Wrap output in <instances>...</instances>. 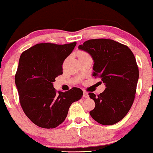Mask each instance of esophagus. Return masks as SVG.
Returning a JSON list of instances; mask_svg holds the SVG:
<instances>
[{
	"mask_svg": "<svg viewBox=\"0 0 153 153\" xmlns=\"http://www.w3.org/2000/svg\"><path fill=\"white\" fill-rule=\"evenodd\" d=\"M88 96H89V95H88V93L86 92V91H84V92H83V97H84V98H88Z\"/></svg>",
	"mask_w": 153,
	"mask_h": 153,
	"instance_id": "esophagus-1",
	"label": "esophagus"
}]
</instances>
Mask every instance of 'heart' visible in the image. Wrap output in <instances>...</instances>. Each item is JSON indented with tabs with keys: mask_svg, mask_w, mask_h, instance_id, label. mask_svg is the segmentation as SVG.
<instances>
[{
	"mask_svg": "<svg viewBox=\"0 0 153 153\" xmlns=\"http://www.w3.org/2000/svg\"><path fill=\"white\" fill-rule=\"evenodd\" d=\"M79 55V57H82V56H88V55L85 53V52H83V51H80L79 53H78Z\"/></svg>",
	"mask_w": 153,
	"mask_h": 153,
	"instance_id": "1",
	"label": "heart"
}]
</instances>
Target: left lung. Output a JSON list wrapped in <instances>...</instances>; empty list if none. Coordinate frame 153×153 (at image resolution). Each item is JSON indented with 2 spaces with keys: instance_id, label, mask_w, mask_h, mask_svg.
Returning <instances> with one entry per match:
<instances>
[{
  "instance_id": "8db88e82",
  "label": "left lung",
  "mask_w": 153,
  "mask_h": 153,
  "mask_svg": "<svg viewBox=\"0 0 153 153\" xmlns=\"http://www.w3.org/2000/svg\"><path fill=\"white\" fill-rule=\"evenodd\" d=\"M93 62V76L101 78L106 88L100 95L89 93L95 107L90 115L102 125L122 120L133 105L139 79L135 56L126 45L110 39H92L78 46Z\"/></svg>"
}]
</instances>
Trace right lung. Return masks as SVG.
Returning a JSON list of instances; mask_svg holds the SVG:
<instances>
[{"instance_id": "1", "label": "right lung", "mask_w": 153, "mask_h": 153, "mask_svg": "<svg viewBox=\"0 0 153 153\" xmlns=\"http://www.w3.org/2000/svg\"><path fill=\"white\" fill-rule=\"evenodd\" d=\"M76 42L40 43L21 54L15 76L20 103L27 117L38 126L54 128L65 120L70 106L82 97L80 88L57 91L55 79L62 74V64Z\"/></svg>"}]
</instances>
